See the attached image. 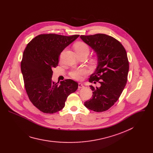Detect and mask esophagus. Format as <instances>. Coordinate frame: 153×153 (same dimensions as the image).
<instances>
[{"mask_svg": "<svg viewBox=\"0 0 153 153\" xmlns=\"http://www.w3.org/2000/svg\"><path fill=\"white\" fill-rule=\"evenodd\" d=\"M78 88H79V89L82 88H84V85H83V84H82V83H79V85H78Z\"/></svg>", "mask_w": 153, "mask_h": 153, "instance_id": "obj_1", "label": "esophagus"}]
</instances>
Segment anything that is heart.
<instances>
[{"label":"heart","instance_id":"1","mask_svg":"<svg viewBox=\"0 0 153 153\" xmlns=\"http://www.w3.org/2000/svg\"><path fill=\"white\" fill-rule=\"evenodd\" d=\"M74 48L79 56L83 54L88 55L90 51L88 45L84 42H78L76 43L74 45ZM86 74L87 70L85 68L73 69L69 73L70 76L76 80H81L83 76H85Z\"/></svg>","mask_w":153,"mask_h":153}]
</instances>
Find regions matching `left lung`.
Returning a JSON list of instances; mask_svg holds the SVG:
<instances>
[{
	"label": "left lung",
	"mask_w": 153,
	"mask_h": 153,
	"mask_svg": "<svg viewBox=\"0 0 153 153\" xmlns=\"http://www.w3.org/2000/svg\"><path fill=\"white\" fill-rule=\"evenodd\" d=\"M80 38L98 57L97 67L89 82L100 83L99 88L90 86L93 96L84 105L95 112L105 111L117 101L126 85L129 71L126 51L119 41L105 34L81 35Z\"/></svg>",
	"instance_id": "left-lung-1"
}]
</instances>
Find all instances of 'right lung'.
Wrapping results in <instances>:
<instances>
[{"mask_svg":"<svg viewBox=\"0 0 153 153\" xmlns=\"http://www.w3.org/2000/svg\"><path fill=\"white\" fill-rule=\"evenodd\" d=\"M79 36L42 34L33 39L24 51L20 67L25 90L31 103L43 113L62 110L68 96L78 88L77 82L71 79L54 83L52 76L62 51Z\"/></svg>","mask_w":153,"mask_h":153,"instance_id":"obj_1","label":"right lung"}]
</instances>
